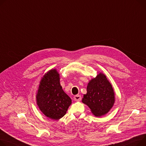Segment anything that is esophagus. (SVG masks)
Returning a JSON list of instances; mask_svg holds the SVG:
<instances>
[{
	"label": "esophagus",
	"mask_w": 146,
	"mask_h": 146,
	"mask_svg": "<svg viewBox=\"0 0 146 146\" xmlns=\"http://www.w3.org/2000/svg\"><path fill=\"white\" fill-rule=\"evenodd\" d=\"M74 100L76 102H80L82 100V97L79 94H77L74 96Z\"/></svg>",
	"instance_id": "obj_1"
}]
</instances>
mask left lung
<instances>
[{"mask_svg":"<svg viewBox=\"0 0 146 146\" xmlns=\"http://www.w3.org/2000/svg\"><path fill=\"white\" fill-rule=\"evenodd\" d=\"M82 102L89 106L96 116L100 117L109 111L114 103V93L104 74L100 73L89 82Z\"/></svg>","mask_w":146,"mask_h":146,"instance_id":"left-lung-1","label":"left lung"}]
</instances>
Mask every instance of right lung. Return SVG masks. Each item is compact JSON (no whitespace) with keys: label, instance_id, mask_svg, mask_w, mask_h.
<instances>
[{"label":"right lung","instance_id":"right-lung-1","mask_svg":"<svg viewBox=\"0 0 146 146\" xmlns=\"http://www.w3.org/2000/svg\"><path fill=\"white\" fill-rule=\"evenodd\" d=\"M36 100L41 111L48 118L59 120L66 114L72 100L63 90L59 74L56 69L48 71L43 77Z\"/></svg>","mask_w":146,"mask_h":146}]
</instances>
